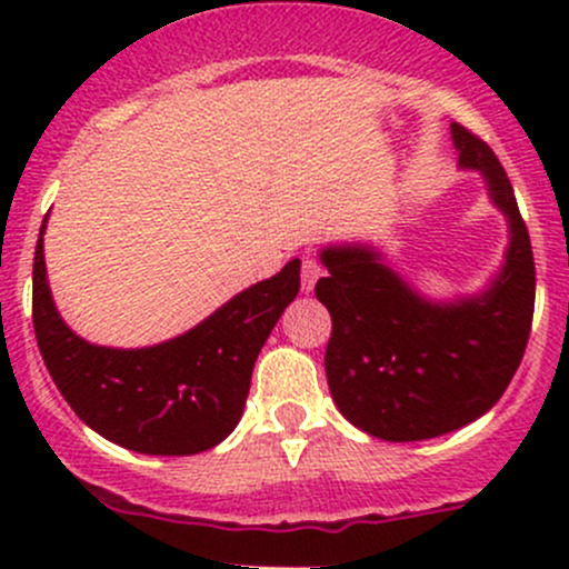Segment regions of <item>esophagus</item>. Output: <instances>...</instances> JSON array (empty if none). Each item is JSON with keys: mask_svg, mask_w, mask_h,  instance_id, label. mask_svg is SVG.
Masks as SVG:
<instances>
[{"mask_svg": "<svg viewBox=\"0 0 569 569\" xmlns=\"http://www.w3.org/2000/svg\"><path fill=\"white\" fill-rule=\"evenodd\" d=\"M323 276V267L316 262V259H305L302 262V291L310 293L312 289H316L318 278Z\"/></svg>", "mask_w": 569, "mask_h": 569, "instance_id": "esophagus-1", "label": "esophagus"}]
</instances>
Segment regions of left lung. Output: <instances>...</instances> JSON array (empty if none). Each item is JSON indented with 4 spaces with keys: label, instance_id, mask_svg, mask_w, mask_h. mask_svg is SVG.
Instances as JSON below:
<instances>
[{
    "label": "left lung",
    "instance_id": "obj_1",
    "mask_svg": "<svg viewBox=\"0 0 569 569\" xmlns=\"http://www.w3.org/2000/svg\"><path fill=\"white\" fill-rule=\"evenodd\" d=\"M457 166L479 171L508 221V248L485 291L428 299L371 243L321 248L316 297L331 312L326 377L337 409L363 433L422 441L487 415L519 369L535 310L530 234L500 160L452 122Z\"/></svg>",
    "mask_w": 569,
    "mask_h": 569
}]
</instances>
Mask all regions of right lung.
I'll return each mask as SVG.
<instances>
[{"instance_id": "add662e5", "label": "right lung", "mask_w": 569, "mask_h": 569, "mask_svg": "<svg viewBox=\"0 0 569 569\" xmlns=\"http://www.w3.org/2000/svg\"><path fill=\"white\" fill-rule=\"evenodd\" d=\"M44 227L34 251V335L56 388L88 428L141 455H198L243 417L251 371L299 293V259L234 293L184 335L149 348H107L71 331L53 302Z\"/></svg>"}]
</instances>
